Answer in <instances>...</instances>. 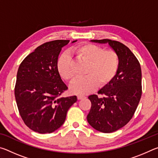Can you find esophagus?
Masks as SVG:
<instances>
[{
    "label": "esophagus",
    "mask_w": 158,
    "mask_h": 158,
    "mask_svg": "<svg viewBox=\"0 0 158 158\" xmlns=\"http://www.w3.org/2000/svg\"><path fill=\"white\" fill-rule=\"evenodd\" d=\"M85 98V96H84V95H77V99H78V100H81V99H84Z\"/></svg>",
    "instance_id": "obj_1"
}]
</instances>
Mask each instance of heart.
Segmentation results:
<instances>
[{
  "mask_svg": "<svg viewBox=\"0 0 158 158\" xmlns=\"http://www.w3.org/2000/svg\"><path fill=\"white\" fill-rule=\"evenodd\" d=\"M79 59L88 63L85 77L75 80L70 85V91L74 94H88L100 87L105 86L116 76L119 68V57L113 50H104L98 45L85 43L73 49ZM58 74L64 79L73 81L75 77L73 60L68 53H63L56 61Z\"/></svg>",
  "mask_w": 158,
  "mask_h": 158,
  "instance_id": "b5f03b06",
  "label": "heart"
}]
</instances>
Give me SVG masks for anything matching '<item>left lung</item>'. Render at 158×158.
Listing matches in <instances>:
<instances>
[{
	"instance_id": "8db88e82",
	"label": "left lung",
	"mask_w": 158,
	"mask_h": 158,
	"mask_svg": "<svg viewBox=\"0 0 158 158\" xmlns=\"http://www.w3.org/2000/svg\"><path fill=\"white\" fill-rule=\"evenodd\" d=\"M90 42L108 44L119 57L116 76L98 92L104 97H89L91 102L89 123L101 132L111 133L125 126L137 109L141 96V66L129 48L121 42L108 39Z\"/></svg>"
}]
</instances>
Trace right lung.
Wrapping results in <instances>:
<instances>
[{
	"label": "right lung",
	"instance_id": "obj_1",
	"mask_svg": "<svg viewBox=\"0 0 158 158\" xmlns=\"http://www.w3.org/2000/svg\"><path fill=\"white\" fill-rule=\"evenodd\" d=\"M69 42L58 40L40 45L18 69L15 89L17 107L24 123L36 132L52 133L58 130L77 100L75 95L60 97L68 86L58 73L56 61Z\"/></svg>",
	"mask_w": 158,
	"mask_h": 158
}]
</instances>
